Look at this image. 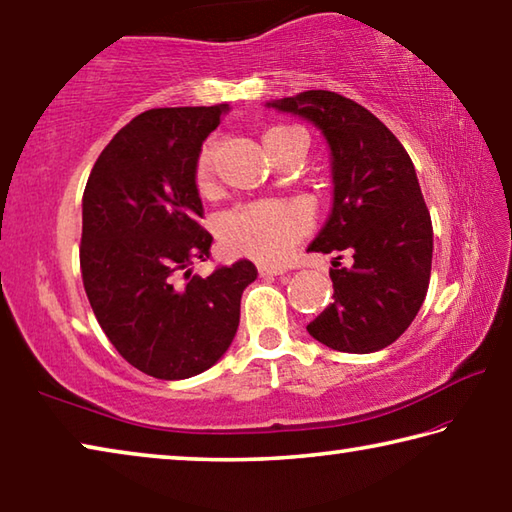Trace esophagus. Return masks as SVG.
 <instances>
[{"instance_id":"34e87169","label":"esophagus","mask_w":512,"mask_h":512,"mask_svg":"<svg viewBox=\"0 0 512 512\" xmlns=\"http://www.w3.org/2000/svg\"><path fill=\"white\" fill-rule=\"evenodd\" d=\"M257 271H259V275H262V277H268V275L273 277V275H284V273H287L282 266H266V264H259Z\"/></svg>"}]
</instances>
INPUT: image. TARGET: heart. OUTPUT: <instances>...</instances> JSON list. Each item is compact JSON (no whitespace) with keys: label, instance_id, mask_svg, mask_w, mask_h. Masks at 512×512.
Returning a JSON list of instances; mask_svg holds the SVG:
<instances>
[{"label":"heart","instance_id":"b5f03b06","mask_svg":"<svg viewBox=\"0 0 512 512\" xmlns=\"http://www.w3.org/2000/svg\"><path fill=\"white\" fill-rule=\"evenodd\" d=\"M268 155L287 149L293 142H307L296 126L277 124L264 131ZM194 178L198 189H207L214 178V146L207 144L198 153ZM309 212L293 203H250L221 216L219 237L239 255H248L264 264H275L289 253L293 244L309 230Z\"/></svg>","mask_w":512,"mask_h":512}]
</instances>
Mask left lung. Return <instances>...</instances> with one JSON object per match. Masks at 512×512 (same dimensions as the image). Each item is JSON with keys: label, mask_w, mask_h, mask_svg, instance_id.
Here are the masks:
<instances>
[{"label": "left lung", "mask_w": 512, "mask_h": 512, "mask_svg": "<svg viewBox=\"0 0 512 512\" xmlns=\"http://www.w3.org/2000/svg\"><path fill=\"white\" fill-rule=\"evenodd\" d=\"M266 108L307 119L325 137L334 201L309 248L354 259L350 268L332 262L334 302L307 332L339 352L384 350L418 316L431 275V216L409 153L370 110L336 92L307 90Z\"/></svg>", "instance_id": "1"}]
</instances>
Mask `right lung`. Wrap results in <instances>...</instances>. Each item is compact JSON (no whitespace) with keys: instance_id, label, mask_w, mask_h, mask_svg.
Returning <instances> with one entry per match:
<instances>
[{"instance_id":"obj_1","label":"right lung","mask_w":512,"mask_h":512,"mask_svg":"<svg viewBox=\"0 0 512 512\" xmlns=\"http://www.w3.org/2000/svg\"><path fill=\"white\" fill-rule=\"evenodd\" d=\"M228 110L142 112L101 151L83 192L85 293L121 357L155 379L212 368L235 339L241 293L257 277L248 259L188 277L212 246L198 223L196 160Z\"/></svg>"}]
</instances>
